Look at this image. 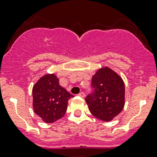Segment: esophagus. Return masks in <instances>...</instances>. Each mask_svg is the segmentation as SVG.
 Segmentation results:
<instances>
[{
  "label": "esophagus",
  "mask_w": 157,
  "mask_h": 157,
  "mask_svg": "<svg viewBox=\"0 0 157 157\" xmlns=\"http://www.w3.org/2000/svg\"><path fill=\"white\" fill-rule=\"evenodd\" d=\"M78 96H80V97H82V98H83L85 96V93H83V92H81V93H80L78 94Z\"/></svg>",
  "instance_id": "esophagus-1"
}]
</instances>
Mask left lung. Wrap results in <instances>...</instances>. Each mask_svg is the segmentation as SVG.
<instances>
[{"mask_svg": "<svg viewBox=\"0 0 157 157\" xmlns=\"http://www.w3.org/2000/svg\"><path fill=\"white\" fill-rule=\"evenodd\" d=\"M93 92L86 97L90 112L103 121L113 119L124 105V83L109 67L99 69L92 78Z\"/></svg>", "mask_w": 157, "mask_h": 157, "instance_id": "8db88e82", "label": "left lung"}]
</instances>
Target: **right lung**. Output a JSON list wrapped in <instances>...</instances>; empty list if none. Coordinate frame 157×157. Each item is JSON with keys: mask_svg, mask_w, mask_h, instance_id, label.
Here are the masks:
<instances>
[{"mask_svg": "<svg viewBox=\"0 0 157 157\" xmlns=\"http://www.w3.org/2000/svg\"><path fill=\"white\" fill-rule=\"evenodd\" d=\"M33 109L45 122L52 123L62 118L72 94L59 85L55 74L41 77L33 88Z\"/></svg>", "mask_w": 157, "mask_h": 157, "instance_id": "right-lung-1", "label": "right lung"}]
</instances>
